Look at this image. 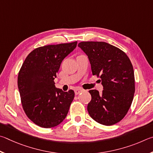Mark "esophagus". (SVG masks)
<instances>
[{
	"label": "esophagus",
	"mask_w": 153,
	"mask_h": 153,
	"mask_svg": "<svg viewBox=\"0 0 153 153\" xmlns=\"http://www.w3.org/2000/svg\"><path fill=\"white\" fill-rule=\"evenodd\" d=\"M83 89H81V88H76V89H74V93H75V95H78L80 93H82L83 92Z\"/></svg>",
	"instance_id": "esophagus-1"
}]
</instances>
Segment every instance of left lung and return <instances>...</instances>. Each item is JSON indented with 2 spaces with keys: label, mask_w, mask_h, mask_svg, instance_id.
Segmentation results:
<instances>
[{
  "label": "left lung",
  "mask_w": 153,
  "mask_h": 153,
  "mask_svg": "<svg viewBox=\"0 0 153 153\" xmlns=\"http://www.w3.org/2000/svg\"><path fill=\"white\" fill-rule=\"evenodd\" d=\"M78 46L89 58L93 75L101 79L103 90H90L87 105L90 116L105 126L114 125L124 118L135 92L132 64L124 52L103 42H82Z\"/></svg>",
  "instance_id": "left-lung-1"
}]
</instances>
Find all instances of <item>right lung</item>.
Here are the masks:
<instances>
[{
	"mask_svg": "<svg viewBox=\"0 0 153 153\" xmlns=\"http://www.w3.org/2000/svg\"><path fill=\"white\" fill-rule=\"evenodd\" d=\"M76 44L74 42L37 48L27 56L19 72L23 109L28 118L40 127H55L67 116L74 92L57 89L53 81L62 61Z\"/></svg>",
	"mask_w": 153,
	"mask_h": 153,
	"instance_id": "1",
	"label": "right lung"
}]
</instances>
